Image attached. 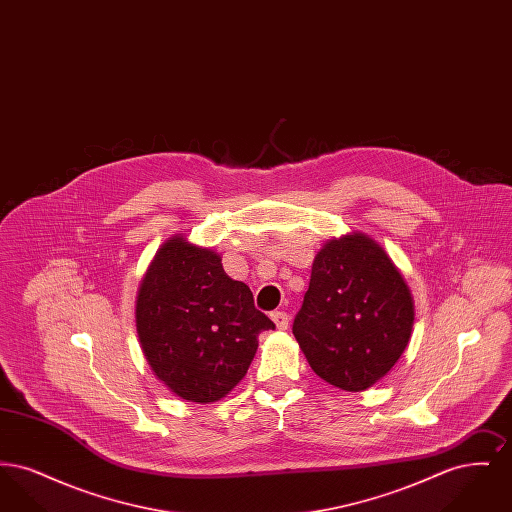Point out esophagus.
<instances>
[{
    "instance_id": "obj_1",
    "label": "esophagus",
    "mask_w": 512,
    "mask_h": 512,
    "mask_svg": "<svg viewBox=\"0 0 512 512\" xmlns=\"http://www.w3.org/2000/svg\"><path fill=\"white\" fill-rule=\"evenodd\" d=\"M270 318H272V322L276 324V328H278V330H288V326H290V317H288L286 313L276 311V313H272V315H270Z\"/></svg>"
}]
</instances>
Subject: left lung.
Masks as SVG:
<instances>
[{"label":"left lung","instance_id":"obj_1","mask_svg":"<svg viewBox=\"0 0 512 512\" xmlns=\"http://www.w3.org/2000/svg\"><path fill=\"white\" fill-rule=\"evenodd\" d=\"M411 290L386 249L365 232L318 251L293 336L315 374L345 391L372 388L407 349Z\"/></svg>","mask_w":512,"mask_h":512}]
</instances>
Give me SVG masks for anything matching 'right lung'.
I'll return each mask as SVG.
<instances>
[{
	"label": "right lung",
	"mask_w": 512,
	"mask_h": 512,
	"mask_svg": "<svg viewBox=\"0 0 512 512\" xmlns=\"http://www.w3.org/2000/svg\"><path fill=\"white\" fill-rule=\"evenodd\" d=\"M219 253L174 234L149 263L136 297V332L155 378L180 399L226 397L251 365L259 334L274 322L232 280Z\"/></svg>",
	"instance_id": "1"
}]
</instances>
